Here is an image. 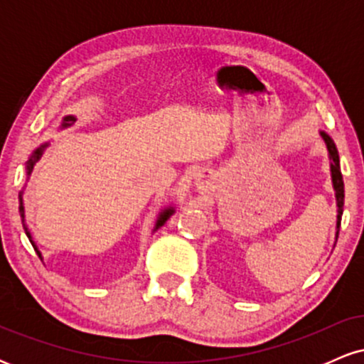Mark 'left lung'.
<instances>
[{
  "label": "left lung",
  "instance_id": "1",
  "mask_svg": "<svg viewBox=\"0 0 364 364\" xmlns=\"http://www.w3.org/2000/svg\"><path fill=\"white\" fill-rule=\"evenodd\" d=\"M321 139L325 140L328 150V159H330V173H332V186L336 190V200H337V232L336 236H339V228H341V217L342 210H344V181H342V173H341V162H339V152H337L336 144L330 139L325 132H320Z\"/></svg>",
  "mask_w": 364,
  "mask_h": 364
}]
</instances>
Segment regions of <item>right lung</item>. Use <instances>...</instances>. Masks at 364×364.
<instances>
[{
  "label": "right lung",
  "mask_w": 364,
  "mask_h": 364,
  "mask_svg": "<svg viewBox=\"0 0 364 364\" xmlns=\"http://www.w3.org/2000/svg\"><path fill=\"white\" fill-rule=\"evenodd\" d=\"M75 119H77V118H73V116H65V118H63L61 128L72 127V124L75 123ZM48 145H49V144H44V145H41V147H37V149L34 150V152H32V156L28 157V161H27V176H31V173H32V169H34L36 162L39 161L41 157H43L44 149L48 147ZM22 193H23V191H20V195H18V198H20V207H18V210H20V217H22V223H23L25 235H27L28 240H31V243H32V246H34L36 253L39 255V257H41V252H39V250H37V246L34 245V241H32L31 232H28V231H27V228H25V207H23V198H22ZM173 214H174V207H168V208H164V210H162L161 214H159V217H157V223H156V228H154V231H157V229L161 228V225H164V224H166V220H168L169 217L173 215Z\"/></svg>",
  "instance_id": "add662e5"
}]
</instances>
